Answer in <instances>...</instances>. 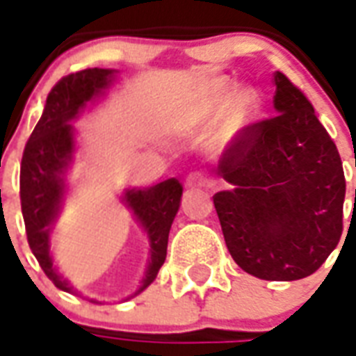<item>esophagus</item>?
I'll list each match as a JSON object with an SVG mask.
<instances>
[{
	"mask_svg": "<svg viewBox=\"0 0 356 356\" xmlns=\"http://www.w3.org/2000/svg\"><path fill=\"white\" fill-rule=\"evenodd\" d=\"M204 186H207V179L202 175V173H191L188 177L185 179V188H188V191H192V188H204Z\"/></svg>",
	"mask_w": 356,
	"mask_h": 356,
	"instance_id": "34e87169",
	"label": "esophagus"
}]
</instances>
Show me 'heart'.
<instances>
[{
	"label": "heart",
	"instance_id": "heart-1",
	"mask_svg": "<svg viewBox=\"0 0 356 356\" xmlns=\"http://www.w3.org/2000/svg\"><path fill=\"white\" fill-rule=\"evenodd\" d=\"M234 90L228 79H211L192 99L185 115L188 128L211 126V141L218 151H228L243 141L264 115V105L257 92L243 86Z\"/></svg>",
	"mask_w": 356,
	"mask_h": 356
}]
</instances>
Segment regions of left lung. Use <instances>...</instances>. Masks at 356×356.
Listing matches in <instances>:
<instances>
[{
	"label": "left lung",
	"instance_id": "8db88e82",
	"mask_svg": "<svg viewBox=\"0 0 356 356\" xmlns=\"http://www.w3.org/2000/svg\"><path fill=\"white\" fill-rule=\"evenodd\" d=\"M273 107L228 149L218 175L230 185L213 196L232 259L266 281L317 272L343 230L346 177L336 145L307 97L275 71Z\"/></svg>",
	"mask_w": 356,
	"mask_h": 356
}]
</instances>
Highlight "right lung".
<instances>
[{
    "label": "right lung",
    "instance_id": "1",
    "mask_svg": "<svg viewBox=\"0 0 356 356\" xmlns=\"http://www.w3.org/2000/svg\"><path fill=\"white\" fill-rule=\"evenodd\" d=\"M117 73V70L92 67L62 79L47 97L43 115L26 143L20 165V204L30 249L54 286L71 294L77 291L54 264L51 232L64 209L70 192L67 173L79 149L73 122L90 105L104 99L105 92L115 84ZM181 196L183 186L175 177L147 188L128 186L118 196L149 239V262L143 279L126 300L138 296L156 279L165 260L168 236L179 211ZM92 302L97 304V300Z\"/></svg>",
    "mask_w": 356,
    "mask_h": 356
}]
</instances>
